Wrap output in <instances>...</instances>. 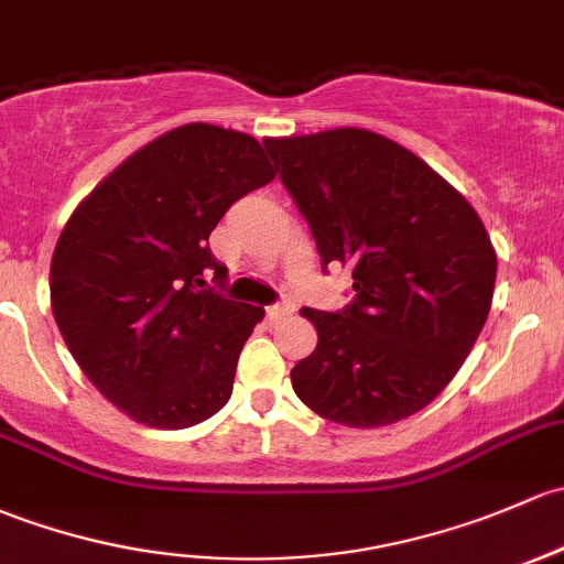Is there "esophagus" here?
Returning a JSON list of instances; mask_svg holds the SVG:
<instances>
[{
  "mask_svg": "<svg viewBox=\"0 0 564 564\" xmlns=\"http://www.w3.org/2000/svg\"><path fill=\"white\" fill-rule=\"evenodd\" d=\"M294 313V300L292 297H281L278 302H272L270 307H267V316L272 318V322H278V318L283 316H292Z\"/></svg>",
  "mask_w": 564,
  "mask_h": 564,
  "instance_id": "obj_1",
  "label": "esophagus"
}]
</instances>
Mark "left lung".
Segmentation results:
<instances>
[{
    "label": "left lung",
    "mask_w": 564,
    "mask_h": 564,
    "mask_svg": "<svg viewBox=\"0 0 564 564\" xmlns=\"http://www.w3.org/2000/svg\"><path fill=\"white\" fill-rule=\"evenodd\" d=\"M264 151L322 270H354L346 307L302 311L318 343L294 365V391L361 430L413 416L448 387L489 316L497 257L481 218L422 159L367 129L264 140Z\"/></svg>",
    "instance_id": "left-lung-1"
}]
</instances>
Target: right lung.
Returning a JSON list of instances; mask_svg holds the SVG:
<instances>
[{
	"mask_svg": "<svg viewBox=\"0 0 564 564\" xmlns=\"http://www.w3.org/2000/svg\"><path fill=\"white\" fill-rule=\"evenodd\" d=\"M272 177L251 134L186 123L69 216L51 262L53 318L88 381L134 422L183 430L227 405L264 307L218 292L229 270L207 237Z\"/></svg>",
	"mask_w": 564,
	"mask_h": 564,
	"instance_id": "obj_1",
	"label": "right lung"
}]
</instances>
